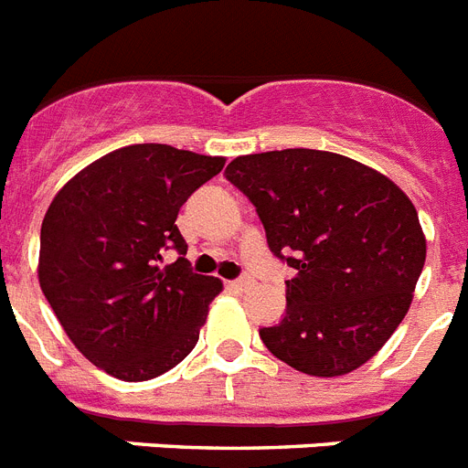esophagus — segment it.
I'll return each mask as SVG.
<instances>
[{
	"label": "esophagus",
	"instance_id": "obj_1",
	"mask_svg": "<svg viewBox=\"0 0 468 468\" xmlns=\"http://www.w3.org/2000/svg\"><path fill=\"white\" fill-rule=\"evenodd\" d=\"M252 278H250V276H245V278H238V281H230V282H228V285H230V288H233V290H247V288H250V285H252Z\"/></svg>",
	"mask_w": 468,
	"mask_h": 468
}]
</instances>
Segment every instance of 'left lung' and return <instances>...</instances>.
<instances>
[{
    "label": "left lung",
    "mask_w": 468,
    "mask_h": 468,
    "mask_svg": "<svg viewBox=\"0 0 468 468\" xmlns=\"http://www.w3.org/2000/svg\"><path fill=\"white\" fill-rule=\"evenodd\" d=\"M226 178L294 269L285 316L259 331L271 355L319 378L367 364L410 312L426 261L411 199L376 168L321 149L238 156Z\"/></svg>",
    "instance_id": "left-lung-1"
}]
</instances>
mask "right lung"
Returning <instances> with one entry per match:
<instances>
[{
    "label": "right lung",
    "instance_id": "1",
    "mask_svg": "<svg viewBox=\"0 0 468 468\" xmlns=\"http://www.w3.org/2000/svg\"><path fill=\"white\" fill-rule=\"evenodd\" d=\"M223 156L171 144H128L92 161L52 199L40 230L37 278L85 359L121 380H149L199 340L218 278L192 273L176 218Z\"/></svg>",
    "mask_w": 468,
    "mask_h": 468
}]
</instances>
